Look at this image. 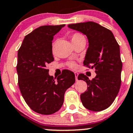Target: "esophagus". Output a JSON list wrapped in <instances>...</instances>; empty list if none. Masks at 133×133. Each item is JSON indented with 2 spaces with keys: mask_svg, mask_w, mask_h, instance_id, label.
<instances>
[{
  "mask_svg": "<svg viewBox=\"0 0 133 133\" xmlns=\"http://www.w3.org/2000/svg\"><path fill=\"white\" fill-rule=\"evenodd\" d=\"M74 73H75V76L76 81H78V73L76 72H75Z\"/></svg>",
  "mask_w": 133,
  "mask_h": 133,
  "instance_id": "obj_1",
  "label": "esophagus"
}]
</instances>
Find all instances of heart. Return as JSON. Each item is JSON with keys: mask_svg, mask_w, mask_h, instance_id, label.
Wrapping results in <instances>:
<instances>
[{"mask_svg": "<svg viewBox=\"0 0 133 133\" xmlns=\"http://www.w3.org/2000/svg\"><path fill=\"white\" fill-rule=\"evenodd\" d=\"M85 40V38L82 34H80V33H75V34H73V35H71V42H72L73 44H74V43H77V42L81 41V40ZM55 44V43H54L52 44V50L53 51H54V50ZM68 66L70 67V68H75L76 67V64L75 62H68Z\"/></svg>", "mask_w": 133, "mask_h": 133, "instance_id": "obj_1", "label": "heart"}]
</instances>
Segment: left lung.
<instances>
[{"mask_svg": "<svg viewBox=\"0 0 133 133\" xmlns=\"http://www.w3.org/2000/svg\"><path fill=\"white\" fill-rule=\"evenodd\" d=\"M70 29L83 33L89 46L84 66L94 68L96 76L90 79L83 73L78 79L87 83V91L80 95L83 105L93 111L107 109L113 103L121 86L122 62L119 45L109 29L93 22L70 24Z\"/></svg>", "mask_w": 133, "mask_h": 133, "instance_id": "left-lung-1", "label": "left lung"}]
</instances>
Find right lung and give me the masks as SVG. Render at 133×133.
Returning a JSON list of instances; mask_svg holds the SVG:
<instances>
[{"instance_id": "obj_1", "label": "right lung", "mask_w": 133, "mask_h": 133, "mask_svg": "<svg viewBox=\"0 0 133 133\" xmlns=\"http://www.w3.org/2000/svg\"><path fill=\"white\" fill-rule=\"evenodd\" d=\"M65 24L39 26L25 37L18 50L17 71L20 92L33 111L51 115L63 105L64 95L75 82L74 73L64 70L56 78L46 65L54 60L52 40Z\"/></svg>"}]
</instances>
